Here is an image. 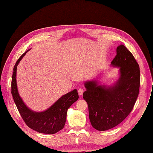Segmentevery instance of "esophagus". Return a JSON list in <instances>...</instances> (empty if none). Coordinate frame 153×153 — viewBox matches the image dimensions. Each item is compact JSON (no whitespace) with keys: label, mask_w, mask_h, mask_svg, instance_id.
<instances>
[{"label":"esophagus","mask_w":153,"mask_h":153,"mask_svg":"<svg viewBox=\"0 0 153 153\" xmlns=\"http://www.w3.org/2000/svg\"><path fill=\"white\" fill-rule=\"evenodd\" d=\"M78 93V94H79V96H82V94H83V93H84V89L82 88H79Z\"/></svg>","instance_id":"esophagus-1"}]
</instances>
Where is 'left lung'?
Here are the masks:
<instances>
[{
    "instance_id": "left-lung-1",
    "label": "left lung",
    "mask_w": 153,
    "mask_h": 153,
    "mask_svg": "<svg viewBox=\"0 0 153 153\" xmlns=\"http://www.w3.org/2000/svg\"><path fill=\"white\" fill-rule=\"evenodd\" d=\"M111 65L119 68V78L113 85H100L97 80L84 83L86 91L83 98L88 104L89 119L99 131L121 123L131 111L139 94V66L124 45L117 47Z\"/></svg>"
}]
</instances>
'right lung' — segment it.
<instances>
[{
  "label": "right lung",
  "instance_id": "add662e5",
  "mask_svg": "<svg viewBox=\"0 0 153 153\" xmlns=\"http://www.w3.org/2000/svg\"><path fill=\"white\" fill-rule=\"evenodd\" d=\"M26 51L17 61L12 76L11 93L17 108L26 124L30 128L41 133L54 134L63 128L68 109L79 98L76 89L68 93L59 98L45 111L36 112L29 108L21 98L17 85V68L25 56Z\"/></svg>",
  "mask_w": 153,
  "mask_h": 153
}]
</instances>
